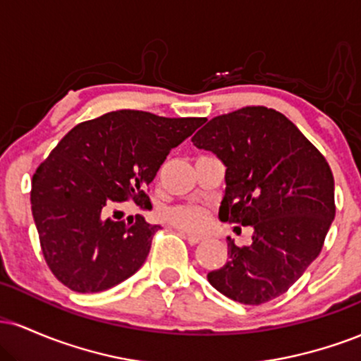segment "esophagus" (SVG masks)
I'll return each mask as SVG.
<instances>
[{
    "instance_id": "1",
    "label": "esophagus",
    "mask_w": 361,
    "mask_h": 361,
    "mask_svg": "<svg viewBox=\"0 0 361 361\" xmlns=\"http://www.w3.org/2000/svg\"><path fill=\"white\" fill-rule=\"evenodd\" d=\"M181 238H185L186 241H188L190 244H198V243H202L204 241V238H202V235H197V234H188V233H185V231H181Z\"/></svg>"
}]
</instances>
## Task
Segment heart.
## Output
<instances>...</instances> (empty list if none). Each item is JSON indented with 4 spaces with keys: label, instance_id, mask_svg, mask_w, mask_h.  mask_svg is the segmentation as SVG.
Returning <instances> with one entry per match:
<instances>
[{
    "label": "heart",
    "instance_id": "b5f03b06",
    "mask_svg": "<svg viewBox=\"0 0 361 361\" xmlns=\"http://www.w3.org/2000/svg\"><path fill=\"white\" fill-rule=\"evenodd\" d=\"M164 219L173 226L185 231H200L207 222V210L202 205L186 204L168 209L164 212Z\"/></svg>",
    "mask_w": 361,
    "mask_h": 361
}]
</instances>
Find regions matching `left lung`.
Here are the masks:
<instances>
[{"label": "left lung", "mask_w": 361, "mask_h": 361, "mask_svg": "<svg viewBox=\"0 0 361 361\" xmlns=\"http://www.w3.org/2000/svg\"><path fill=\"white\" fill-rule=\"evenodd\" d=\"M192 142L226 166L219 219L255 231L250 246L227 238L229 259L207 279L241 304L276 299L317 258L334 221L329 164L285 115L267 106L215 117Z\"/></svg>", "instance_id": "8db88e82"}]
</instances>
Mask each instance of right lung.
<instances>
[{
    "label": "right lung",
    "mask_w": 361,
    "mask_h": 361,
    "mask_svg": "<svg viewBox=\"0 0 361 361\" xmlns=\"http://www.w3.org/2000/svg\"><path fill=\"white\" fill-rule=\"evenodd\" d=\"M205 118H166L117 110L82 122L62 137L32 178V215L56 279L80 293L109 290L146 261L152 235L142 215L114 221L111 209H151L146 190L171 149Z\"/></svg>",
    "instance_id": "right-lung-1"
}]
</instances>
